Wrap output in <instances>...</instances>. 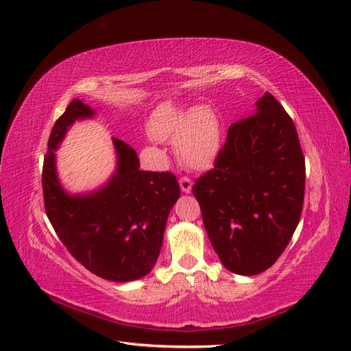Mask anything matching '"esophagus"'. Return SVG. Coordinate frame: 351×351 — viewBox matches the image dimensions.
Masks as SVG:
<instances>
[{
	"label": "esophagus",
	"instance_id": "obj_1",
	"mask_svg": "<svg viewBox=\"0 0 351 351\" xmlns=\"http://www.w3.org/2000/svg\"><path fill=\"white\" fill-rule=\"evenodd\" d=\"M180 185H181V190H182V193H191V189H193V182H191V180L190 178H181L180 180Z\"/></svg>",
	"mask_w": 351,
	"mask_h": 351
}]
</instances>
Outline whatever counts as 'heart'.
Returning <instances> with one entry per match:
<instances>
[{
  "label": "heart",
  "instance_id": "b5f03b06",
  "mask_svg": "<svg viewBox=\"0 0 351 351\" xmlns=\"http://www.w3.org/2000/svg\"><path fill=\"white\" fill-rule=\"evenodd\" d=\"M147 130L158 140H175L178 156L190 169L211 167L220 154V121L206 106L181 107L170 101L161 102L149 117Z\"/></svg>",
  "mask_w": 351,
  "mask_h": 351
}]
</instances>
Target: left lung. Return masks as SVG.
I'll return each instance as SVG.
<instances>
[{
  "instance_id": "8db88e82",
  "label": "left lung",
  "mask_w": 351,
  "mask_h": 351,
  "mask_svg": "<svg viewBox=\"0 0 351 351\" xmlns=\"http://www.w3.org/2000/svg\"><path fill=\"white\" fill-rule=\"evenodd\" d=\"M255 106L229 126L214 169L193 187L213 249L226 270L241 276L265 271L282 255L304 197L294 122L268 92Z\"/></svg>"
}]
</instances>
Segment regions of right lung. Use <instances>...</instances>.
<instances>
[{"mask_svg": "<svg viewBox=\"0 0 351 351\" xmlns=\"http://www.w3.org/2000/svg\"><path fill=\"white\" fill-rule=\"evenodd\" d=\"M95 117L96 110L73 99L52 128L42 175L45 208L66 249L88 271L113 282L137 280L151 273L160 256L181 189L171 173L140 170L136 151L114 137L116 167L108 180L90 191L64 189L57 149L73 123Z\"/></svg>", "mask_w": 351, "mask_h": 351, "instance_id": "1", "label": "right lung"}]
</instances>
